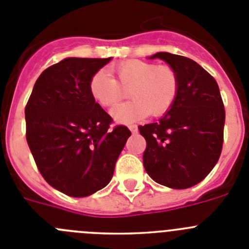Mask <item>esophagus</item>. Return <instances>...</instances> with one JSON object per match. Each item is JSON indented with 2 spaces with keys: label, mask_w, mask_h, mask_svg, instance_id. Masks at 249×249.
<instances>
[{
  "label": "esophagus",
  "mask_w": 249,
  "mask_h": 249,
  "mask_svg": "<svg viewBox=\"0 0 249 249\" xmlns=\"http://www.w3.org/2000/svg\"><path fill=\"white\" fill-rule=\"evenodd\" d=\"M128 128H129V131L132 132V133H137V131H138V128H137V126H136V124H131V126H128Z\"/></svg>",
  "instance_id": "obj_1"
}]
</instances>
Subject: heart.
Listing matches in <instances>:
<instances>
[{
  "label": "heart",
  "mask_w": 249,
  "mask_h": 249,
  "mask_svg": "<svg viewBox=\"0 0 249 249\" xmlns=\"http://www.w3.org/2000/svg\"><path fill=\"white\" fill-rule=\"evenodd\" d=\"M113 77L98 71L89 81V93L102 107H113L126 92L131 101L117 106L111 114L120 123L143 120L148 114L160 117L172 108L179 92V77L169 65L128 59L112 67Z\"/></svg>",
  "instance_id": "1"
}]
</instances>
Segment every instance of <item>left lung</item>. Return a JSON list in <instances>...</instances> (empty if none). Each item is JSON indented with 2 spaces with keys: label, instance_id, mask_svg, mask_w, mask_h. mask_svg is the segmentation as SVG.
I'll return each instance as SVG.
<instances>
[{
  "label": "left lung",
  "instance_id": "left-lung-1",
  "mask_svg": "<svg viewBox=\"0 0 249 249\" xmlns=\"http://www.w3.org/2000/svg\"><path fill=\"white\" fill-rule=\"evenodd\" d=\"M149 58L163 59L175 68L179 92L158 122L138 127L147 142L144 169L162 186L190 188L203 181L221 156L226 111L219 87L188 57L158 52Z\"/></svg>",
  "mask_w": 249,
  "mask_h": 249
}]
</instances>
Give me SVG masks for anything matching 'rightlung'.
Listing matches in <instances>:
<instances>
[{"mask_svg": "<svg viewBox=\"0 0 249 249\" xmlns=\"http://www.w3.org/2000/svg\"><path fill=\"white\" fill-rule=\"evenodd\" d=\"M108 58L68 57L46 68L25 108L26 140L39 173L71 197H87L111 181L131 131L92 98L89 81Z\"/></svg>", "mask_w": 249, "mask_h": 249, "instance_id": "add662e5", "label": "right lung"}]
</instances>
